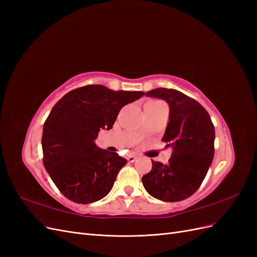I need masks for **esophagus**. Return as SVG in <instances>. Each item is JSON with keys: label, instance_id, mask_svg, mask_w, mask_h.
<instances>
[{"label": "esophagus", "instance_id": "esophagus-1", "mask_svg": "<svg viewBox=\"0 0 257 257\" xmlns=\"http://www.w3.org/2000/svg\"><path fill=\"white\" fill-rule=\"evenodd\" d=\"M137 159H138V157H136V155H128V157H127V161L131 162V163L135 162Z\"/></svg>", "mask_w": 257, "mask_h": 257}]
</instances>
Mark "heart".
Listing matches in <instances>:
<instances>
[{"instance_id": "1", "label": "heart", "mask_w": 257, "mask_h": 257, "mask_svg": "<svg viewBox=\"0 0 257 257\" xmlns=\"http://www.w3.org/2000/svg\"><path fill=\"white\" fill-rule=\"evenodd\" d=\"M151 103H158V102H151Z\"/></svg>"}]
</instances>
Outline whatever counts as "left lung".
<instances>
[{
  "label": "left lung",
  "instance_id": "obj_1",
  "mask_svg": "<svg viewBox=\"0 0 257 257\" xmlns=\"http://www.w3.org/2000/svg\"><path fill=\"white\" fill-rule=\"evenodd\" d=\"M147 96L164 99L169 121L162 141L173 148L166 165L152 161V169L142 178L146 191L163 201H180L195 193L214 155L215 132L209 113L197 100L175 90L159 88Z\"/></svg>",
  "mask_w": 257,
  "mask_h": 257
}]
</instances>
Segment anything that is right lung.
I'll return each instance as SVG.
<instances>
[{"label":"right lung","mask_w":257,"mask_h":257,"mask_svg":"<svg viewBox=\"0 0 257 257\" xmlns=\"http://www.w3.org/2000/svg\"><path fill=\"white\" fill-rule=\"evenodd\" d=\"M144 94L90 84L69 91L53 106L43 128V162L66 198L91 204L111 191L126 160L99 149L95 139L100 130L112 128L122 107Z\"/></svg>","instance_id":"right-lung-1"}]
</instances>
